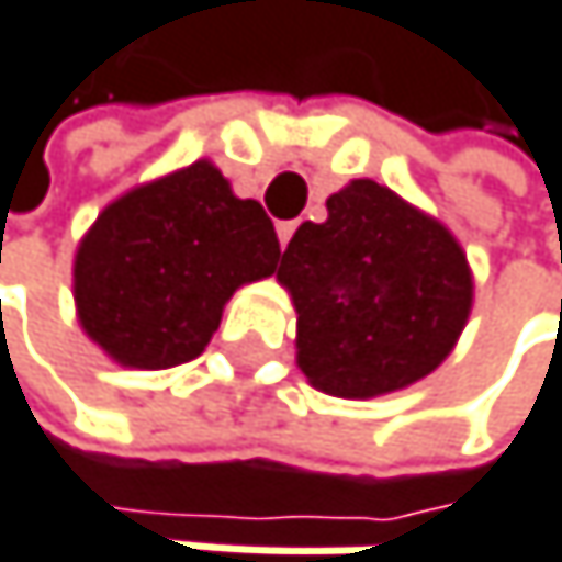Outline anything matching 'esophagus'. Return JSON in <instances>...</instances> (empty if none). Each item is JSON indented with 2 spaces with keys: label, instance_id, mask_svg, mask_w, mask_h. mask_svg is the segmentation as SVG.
Wrapping results in <instances>:
<instances>
[{
  "label": "esophagus",
  "instance_id": "obj_1",
  "mask_svg": "<svg viewBox=\"0 0 562 562\" xmlns=\"http://www.w3.org/2000/svg\"><path fill=\"white\" fill-rule=\"evenodd\" d=\"M293 232H296V222H279L276 225V235H279V246H290V239H293Z\"/></svg>",
  "mask_w": 562,
  "mask_h": 562
}]
</instances>
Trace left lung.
<instances>
[{"label": "left lung", "mask_w": 562, "mask_h": 562, "mask_svg": "<svg viewBox=\"0 0 562 562\" xmlns=\"http://www.w3.org/2000/svg\"><path fill=\"white\" fill-rule=\"evenodd\" d=\"M296 310V363L334 397L367 401L428 378L472 313V269L445 222L353 178L303 222L276 272Z\"/></svg>", "instance_id": "1"}]
</instances>
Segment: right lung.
Here are the masks:
<instances>
[{
	"instance_id": "add662e5",
	"label": "right lung",
	"mask_w": 562,
	"mask_h": 562,
	"mask_svg": "<svg viewBox=\"0 0 562 562\" xmlns=\"http://www.w3.org/2000/svg\"><path fill=\"white\" fill-rule=\"evenodd\" d=\"M276 259L262 205L202 158L97 215L74 256L77 319L114 363L165 371L209 347L232 293L272 276Z\"/></svg>"
}]
</instances>
